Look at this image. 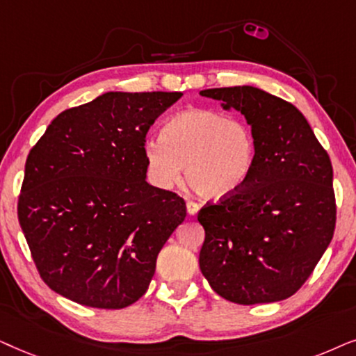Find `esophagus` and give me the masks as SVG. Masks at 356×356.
Wrapping results in <instances>:
<instances>
[{
	"mask_svg": "<svg viewBox=\"0 0 356 356\" xmlns=\"http://www.w3.org/2000/svg\"><path fill=\"white\" fill-rule=\"evenodd\" d=\"M198 211H200V205H198V203H195V202H187V213H188V215L195 216Z\"/></svg>",
	"mask_w": 356,
	"mask_h": 356,
	"instance_id": "esophagus-1",
	"label": "esophagus"
}]
</instances>
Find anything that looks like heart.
Listing matches in <instances>:
<instances>
[{"instance_id": "1", "label": "heart", "mask_w": 356, "mask_h": 356, "mask_svg": "<svg viewBox=\"0 0 356 356\" xmlns=\"http://www.w3.org/2000/svg\"><path fill=\"white\" fill-rule=\"evenodd\" d=\"M143 156L158 187H174L186 165L193 191L207 198H222L248 182L257 158V141L243 118L213 108H187L164 123L161 140L146 141Z\"/></svg>"}]
</instances>
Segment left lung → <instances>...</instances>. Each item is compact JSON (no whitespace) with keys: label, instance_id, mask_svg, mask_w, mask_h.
<instances>
[{"label":"left lung","instance_id":"1","mask_svg":"<svg viewBox=\"0 0 356 356\" xmlns=\"http://www.w3.org/2000/svg\"><path fill=\"white\" fill-rule=\"evenodd\" d=\"M200 96L238 111L252 127L257 158L248 182L203 207L200 270L213 291L238 305L275 302L300 290L335 229L332 164L305 115L254 86Z\"/></svg>","mask_w":356,"mask_h":356}]
</instances>
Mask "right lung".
Listing matches in <instances>:
<instances>
[{
	"mask_svg": "<svg viewBox=\"0 0 356 356\" xmlns=\"http://www.w3.org/2000/svg\"><path fill=\"white\" fill-rule=\"evenodd\" d=\"M182 92H106L54 118L31 149L17 216L42 280L58 295L122 309L148 290L186 202L146 182L143 146Z\"/></svg>",
	"mask_w": 356,
	"mask_h": 356,
	"instance_id": "right-lung-1",
	"label": "right lung"
}]
</instances>
